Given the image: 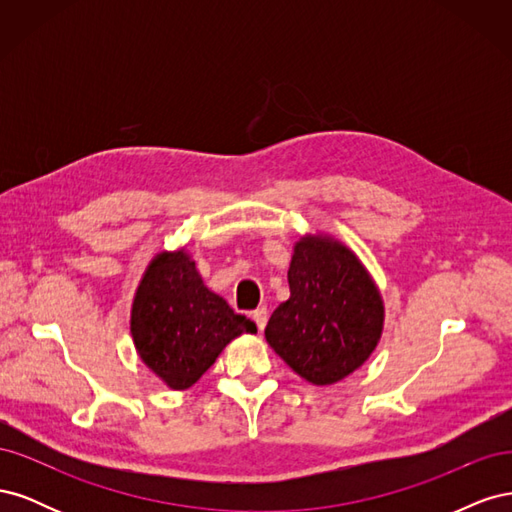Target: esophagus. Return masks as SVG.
<instances>
[{"label": "esophagus", "mask_w": 512, "mask_h": 512, "mask_svg": "<svg viewBox=\"0 0 512 512\" xmlns=\"http://www.w3.org/2000/svg\"><path fill=\"white\" fill-rule=\"evenodd\" d=\"M252 318H254V322H256V327H258V331H262L267 327V320H269V314H267V307L262 305V307H258V309H254L252 312Z\"/></svg>", "instance_id": "obj_1"}]
</instances>
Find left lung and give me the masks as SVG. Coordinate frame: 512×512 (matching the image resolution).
Segmentation results:
<instances>
[{"label": "left lung", "instance_id": "1", "mask_svg": "<svg viewBox=\"0 0 512 512\" xmlns=\"http://www.w3.org/2000/svg\"><path fill=\"white\" fill-rule=\"evenodd\" d=\"M288 284L290 299L265 329L269 346L312 384L350 376L376 350L384 322L380 292L361 260L329 237H303Z\"/></svg>", "mask_w": 512, "mask_h": 512}]
</instances>
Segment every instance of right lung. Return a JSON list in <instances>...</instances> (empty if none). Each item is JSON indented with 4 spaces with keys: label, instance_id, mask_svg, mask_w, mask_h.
I'll use <instances>...</instances> for the list:
<instances>
[{
    "label": "right lung",
    "instance_id": "right-lung-1",
    "mask_svg": "<svg viewBox=\"0 0 512 512\" xmlns=\"http://www.w3.org/2000/svg\"><path fill=\"white\" fill-rule=\"evenodd\" d=\"M130 331L143 363L170 389H190L220 352L256 324L211 292L194 260L162 252L151 260L132 303Z\"/></svg>",
    "mask_w": 512,
    "mask_h": 512
}]
</instances>
